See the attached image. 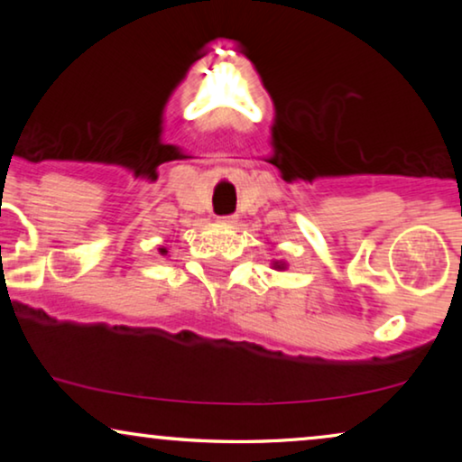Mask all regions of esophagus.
I'll return each mask as SVG.
<instances>
[{"instance_id":"esophagus-1","label":"esophagus","mask_w":462,"mask_h":462,"mask_svg":"<svg viewBox=\"0 0 462 462\" xmlns=\"http://www.w3.org/2000/svg\"><path fill=\"white\" fill-rule=\"evenodd\" d=\"M218 223L220 225H236V217H220Z\"/></svg>"}]
</instances>
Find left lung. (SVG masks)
Masks as SVG:
<instances>
[{
  "label": "left lung",
  "instance_id": "1",
  "mask_svg": "<svg viewBox=\"0 0 462 462\" xmlns=\"http://www.w3.org/2000/svg\"><path fill=\"white\" fill-rule=\"evenodd\" d=\"M273 267H275L277 271H283V269H286V263H282V261H275V263H273Z\"/></svg>",
  "mask_w": 462,
  "mask_h": 462
}]
</instances>
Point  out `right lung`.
I'll return each mask as SVG.
<instances>
[{
  "instance_id": "obj_1",
  "label": "right lung",
  "mask_w": 462,
  "mask_h": 462,
  "mask_svg": "<svg viewBox=\"0 0 462 462\" xmlns=\"http://www.w3.org/2000/svg\"><path fill=\"white\" fill-rule=\"evenodd\" d=\"M160 252H162V254H168V250H166V248H160Z\"/></svg>"
}]
</instances>
